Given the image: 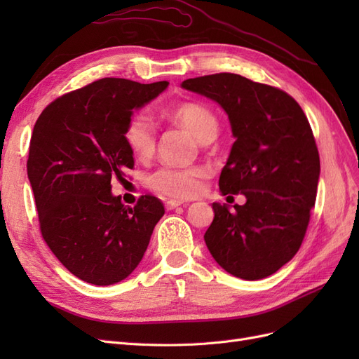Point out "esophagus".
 <instances>
[{"instance_id": "obj_1", "label": "esophagus", "mask_w": 359, "mask_h": 359, "mask_svg": "<svg viewBox=\"0 0 359 359\" xmlns=\"http://www.w3.org/2000/svg\"><path fill=\"white\" fill-rule=\"evenodd\" d=\"M184 203H186V202L181 201V199H169V201L165 202V206H166V210H173V208H177V206H181Z\"/></svg>"}]
</instances>
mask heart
<instances>
[{
    "mask_svg": "<svg viewBox=\"0 0 359 359\" xmlns=\"http://www.w3.org/2000/svg\"><path fill=\"white\" fill-rule=\"evenodd\" d=\"M165 116L169 123L190 130L202 144L212 140L219 130V121L214 112L199 103H184L170 107L165 112ZM123 136L130 151L139 160H147L153 156L157 144V128L153 116L148 112L137 111L130 115ZM205 175L206 170L201 166H165L151 173L147 184L151 190L165 196L190 198L201 191Z\"/></svg>",
    "mask_w": 359,
    "mask_h": 359,
    "instance_id": "obj_1",
    "label": "heart"
}]
</instances>
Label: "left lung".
<instances>
[{"label": "left lung", "instance_id": "obj_1", "mask_svg": "<svg viewBox=\"0 0 359 359\" xmlns=\"http://www.w3.org/2000/svg\"><path fill=\"white\" fill-rule=\"evenodd\" d=\"M181 86L229 115L236 140L219 186L223 194L247 198L233 211L212 203L205 244L235 277L274 274L297 255L316 201L320 160L309 119L292 95L241 74H206Z\"/></svg>", "mask_w": 359, "mask_h": 359}]
</instances>
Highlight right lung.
I'll list each match as a JSON object with an SVG mask.
<instances>
[{"instance_id": "obj_1", "label": "right lung", "mask_w": 359, "mask_h": 359, "mask_svg": "<svg viewBox=\"0 0 359 359\" xmlns=\"http://www.w3.org/2000/svg\"><path fill=\"white\" fill-rule=\"evenodd\" d=\"M168 85L103 78L49 103L32 130L27 170L41 236L86 283L107 286L132 274L165 214L151 194L123 205L111 181H126L135 168L123 136L128 116Z\"/></svg>"}]
</instances>
